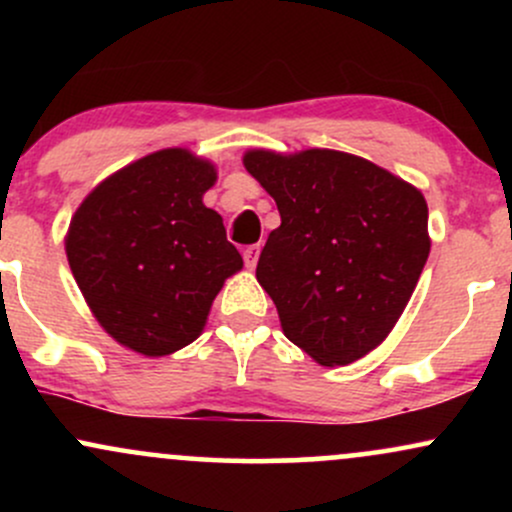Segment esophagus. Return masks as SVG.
<instances>
[{
  "label": "esophagus",
  "instance_id": "1",
  "mask_svg": "<svg viewBox=\"0 0 512 512\" xmlns=\"http://www.w3.org/2000/svg\"><path fill=\"white\" fill-rule=\"evenodd\" d=\"M260 245H250V248H245L243 252V260H245V267L248 269H255L257 260H260Z\"/></svg>",
  "mask_w": 512,
  "mask_h": 512
}]
</instances>
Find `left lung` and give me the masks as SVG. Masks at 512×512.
Returning a JSON list of instances; mask_svg holds the SVG:
<instances>
[{"label": "left lung", "mask_w": 512, "mask_h": 512, "mask_svg": "<svg viewBox=\"0 0 512 512\" xmlns=\"http://www.w3.org/2000/svg\"><path fill=\"white\" fill-rule=\"evenodd\" d=\"M279 209L257 281L281 330L320 366H349L397 325L431 252L421 190L334 149L245 151Z\"/></svg>", "instance_id": "1"}]
</instances>
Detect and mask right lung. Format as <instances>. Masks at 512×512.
Segmentation results:
<instances>
[{"mask_svg":"<svg viewBox=\"0 0 512 512\" xmlns=\"http://www.w3.org/2000/svg\"><path fill=\"white\" fill-rule=\"evenodd\" d=\"M216 166L161 149L93 187L64 250L98 325L117 344L161 358L202 334L223 281L243 269L223 219L202 197Z\"/></svg>","mask_w":512,"mask_h":512,"instance_id":"1","label":"right lung"}]
</instances>
